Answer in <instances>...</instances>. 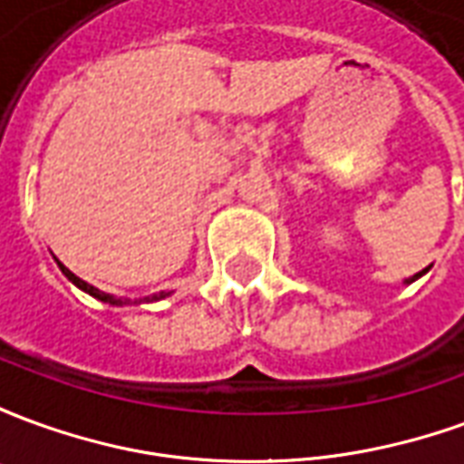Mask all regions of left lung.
<instances>
[{
	"instance_id": "obj_1",
	"label": "left lung",
	"mask_w": 464,
	"mask_h": 464,
	"mask_svg": "<svg viewBox=\"0 0 464 464\" xmlns=\"http://www.w3.org/2000/svg\"><path fill=\"white\" fill-rule=\"evenodd\" d=\"M425 273H428V268H425V271H420V273H415V276H412V278H408V281H405V283H412V281H418L420 276H425Z\"/></svg>"
}]
</instances>
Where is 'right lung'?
Masks as SVG:
<instances>
[{
  "label": "right lung",
  "instance_id": "obj_1",
  "mask_svg": "<svg viewBox=\"0 0 464 464\" xmlns=\"http://www.w3.org/2000/svg\"><path fill=\"white\" fill-rule=\"evenodd\" d=\"M59 263V261H56ZM59 268H62V273H64L66 278H69V281L74 283L76 288H82V291L84 293H89V295H94L96 301H102V303H111V305H126V303H129V298H116V295H109V293H104V291H99V288H94V285H89V283L86 281H82V278H79V276H74V273L69 271V268H66L64 263H59ZM166 295H171V293H156V295H151V298H143V301L149 303V301H161V298H166ZM143 301H136V303H143Z\"/></svg>",
  "mask_w": 464,
  "mask_h": 464
}]
</instances>
